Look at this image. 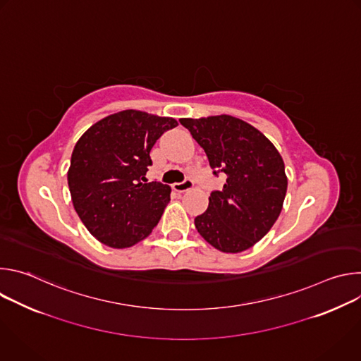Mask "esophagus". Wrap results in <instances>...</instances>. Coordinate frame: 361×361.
<instances>
[{
  "label": "esophagus",
  "mask_w": 361,
  "mask_h": 361,
  "mask_svg": "<svg viewBox=\"0 0 361 361\" xmlns=\"http://www.w3.org/2000/svg\"><path fill=\"white\" fill-rule=\"evenodd\" d=\"M194 187V181L191 178H185L184 181L181 183H174L173 184V190L174 191H178V192H184V191H188Z\"/></svg>",
  "instance_id": "34e87169"
}]
</instances>
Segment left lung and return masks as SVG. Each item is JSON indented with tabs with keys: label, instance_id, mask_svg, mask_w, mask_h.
<instances>
[{
	"label": "left lung",
	"instance_id": "left-lung-1",
	"mask_svg": "<svg viewBox=\"0 0 361 361\" xmlns=\"http://www.w3.org/2000/svg\"><path fill=\"white\" fill-rule=\"evenodd\" d=\"M207 154L213 173L227 176L209 209L194 220L197 231L223 252H240L260 241L277 221L287 191L284 161L273 142L231 116L180 118Z\"/></svg>",
	"mask_w": 361,
	"mask_h": 361
}]
</instances>
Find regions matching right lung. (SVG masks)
<instances>
[{
	"instance_id": "right-lung-1",
	"label": "right lung",
	"mask_w": 361,
	"mask_h": 361,
	"mask_svg": "<svg viewBox=\"0 0 361 361\" xmlns=\"http://www.w3.org/2000/svg\"><path fill=\"white\" fill-rule=\"evenodd\" d=\"M177 126L171 117L124 110L97 121L77 141L67 174L71 200L102 244L131 247L159 224L171 187L144 176L152 145Z\"/></svg>"
}]
</instances>
